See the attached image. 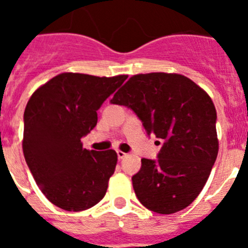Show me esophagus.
Instances as JSON below:
<instances>
[{
    "mask_svg": "<svg viewBox=\"0 0 248 248\" xmlns=\"http://www.w3.org/2000/svg\"><path fill=\"white\" fill-rule=\"evenodd\" d=\"M117 154H118V157H119V159H123V157L126 156L125 153H124V151H122V150H117Z\"/></svg>",
    "mask_w": 248,
    "mask_h": 248,
    "instance_id": "esophagus-1",
    "label": "esophagus"
}]
</instances>
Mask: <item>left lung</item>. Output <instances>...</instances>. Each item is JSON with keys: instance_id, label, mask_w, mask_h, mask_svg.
I'll return each instance as SVG.
<instances>
[{"instance_id": "left-lung-1", "label": "left lung", "mask_w": 248, "mask_h": 248, "mask_svg": "<svg viewBox=\"0 0 248 248\" xmlns=\"http://www.w3.org/2000/svg\"><path fill=\"white\" fill-rule=\"evenodd\" d=\"M110 103L130 108L148 135L163 143L157 159H141L131 177L140 202L164 215L187 207L203 189L218 153L217 115L209 94L181 74H137Z\"/></svg>"}]
</instances>
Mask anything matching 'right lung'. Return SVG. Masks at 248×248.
I'll return each mask as SVG.
<instances>
[{
	"mask_svg": "<svg viewBox=\"0 0 248 248\" xmlns=\"http://www.w3.org/2000/svg\"><path fill=\"white\" fill-rule=\"evenodd\" d=\"M126 78L58 74L26 105V163L46 198L65 211H83L104 198L117 153L87 150L80 139L97 125V110Z\"/></svg>",
	"mask_w": 248,
	"mask_h": 248,
	"instance_id": "right-lung-1",
	"label": "right lung"
}]
</instances>
